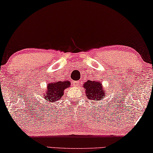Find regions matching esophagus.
I'll return each mask as SVG.
<instances>
[{
	"instance_id": "1",
	"label": "esophagus",
	"mask_w": 153,
	"mask_h": 153,
	"mask_svg": "<svg viewBox=\"0 0 153 153\" xmlns=\"http://www.w3.org/2000/svg\"><path fill=\"white\" fill-rule=\"evenodd\" d=\"M73 84H74V86H76V85H78L79 82H78V81H74V82H73Z\"/></svg>"
}]
</instances>
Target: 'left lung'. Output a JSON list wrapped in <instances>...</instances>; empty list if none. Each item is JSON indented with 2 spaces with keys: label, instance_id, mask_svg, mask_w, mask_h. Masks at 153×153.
Wrapping results in <instances>:
<instances>
[{
  "label": "left lung",
  "instance_id": "left-lung-1",
  "mask_svg": "<svg viewBox=\"0 0 153 153\" xmlns=\"http://www.w3.org/2000/svg\"><path fill=\"white\" fill-rule=\"evenodd\" d=\"M88 98L90 100H100L105 98L106 92L102 88V83L98 81H88L83 84Z\"/></svg>",
  "mask_w": 153,
  "mask_h": 153
}]
</instances>
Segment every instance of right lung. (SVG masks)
<instances>
[{"label":"right lung","mask_w":153,"mask_h":153,"mask_svg":"<svg viewBox=\"0 0 153 153\" xmlns=\"http://www.w3.org/2000/svg\"><path fill=\"white\" fill-rule=\"evenodd\" d=\"M70 82L68 81H59L50 83L47 86V90L45 91L44 97L49 102H57L63 95V91L69 88Z\"/></svg>","instance_id":"add662e5"}]
</instances>
